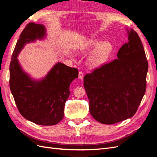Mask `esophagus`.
I'll return each mask as SVG.
<instances>
[{"mask_svg":"<svg viewBox=\"0 0 157 157\" xmlns=\"http://www.w3.org/2000/svg\"><path fill=\"white\" fill-rule=\"evenodd\" d=\"M78 78L80 80L83 79V78H84V73L82 72V71H79V73H78Z\"/></svg>","mask_w":157,"mask_h":157,"instance_id":"34e87169","label":"esophagus"}]
</instances>
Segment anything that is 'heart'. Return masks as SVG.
<instances>
[{"instance_id": "b5f03b06", "label": "heart", "mask_w": 157, "mask_h": 157, "mask_svg": "<svg viewBox=\"0 0 157 157\" xmlns=\"http://www.w3.org/2000/svg\"><path fill=\"white\" fill-rule=\"evenodd\" d=\"M99 44L98 40H93L90 45L92 47H96ZM113 49L112 44L109 42H103L95 50L92 54L89 57L88 63L93 67H98L105 62Z\"/></svg>"}]
</instances>
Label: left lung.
<instances>
[{
  "label": "left lung",
  "mask_w": 157,
  "mask_h": 157,
  "mask_svg": "<svg viewBox=\"0 0 157 157\" xmlns=\"http://www.w3.org/2000/svg\"><path fill=\"white\" fill-rule=\"evenodd\" d=\"M128 33V42L118 50V59L84 77L90 113L102 124L132 117L145 93L148 61L144 46L135 31Z\"/></svg>",
  "instance_id": "8db88e82"
}]
</instances>
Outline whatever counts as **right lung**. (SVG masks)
Listing matches in <instances>:
<instances>
[{
    "mask_svg": "<svg viewBox=\"0 0 157 157\" xmlns=\"http://www.w3.org/2000/svg\"><path fill=\"white\" fill-rule=\"evenodd\" d=\"M46 35L44 25L29 23L16 44L10 64V88L19 112L25 119L42 126L55 125L63 118L65 103L69 96V86L78 78L77 69L56 63L39 81L32 80L22 71L17 57L28 42Z\"/></svg>",
    "mask_w": 157,
    "mask_h": 157,
    "instance_id": "add662e5",
    "label": "right lung"
}]
</instances>
